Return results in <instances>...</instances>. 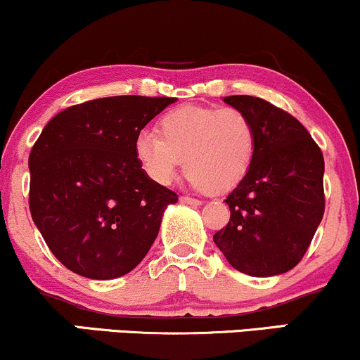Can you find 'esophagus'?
<instances>
[{
    "instance_id": "obj_1",
    "label": "esophagus",
    "mask_w": 360,
    "mask_h": 360,
    "mask_svg": "<svg viewBox=\"0 0 360 360\" xmlns=\"http://www.w3.org/2000/svg\"><path fill=\"white\" fill-rule=\"evenodd\" d=\"M180 202L185 203V205H195V207L202 205L200 200H197V198H192V197H180Z\"/></svg>"
}]
</instances>
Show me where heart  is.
<instances>
[{
	"label": "heart",
	"mask_w": 360,
	"mask_h": 360,
	"mask_svg": "<svg viewBox=\"0 0 360 360\" xmlns=\"http://www.w3.org/2000/svg\"><path fill=\"white\" fill-rule=\"evenodd\" d=\"M158 134L141 131L133 150L145 175L162 187L173 184L184 160L193 187L225 193L254 162L255 127L233 106H179L160 118Z\"/></svg>",
	"instance_id": "obj_1"
}]
</instances>
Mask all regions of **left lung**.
Instances as JSON below:
<instances>
[{
    "instance_id": "left-lung-1",
    "label": "left lung",
    "mask_w": 360,
    "mask_h": 360,
    "mask_svg": "<svg viewBox=\"0 0 360 360\" xmlns=\"http://www.w3.org/2000/svg\"><path fill=\"white\" fill-rule=\"evenodd\" d=\"M242 110L257 133L254 162L227 195V227L215 245L238 272L272 277L294 269L323 217V157L302 123L269 101L225 96Z\"/></svg>"
}]
</instances>
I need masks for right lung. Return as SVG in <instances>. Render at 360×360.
<instances>
[{
    "instance_id": "right-lung-1",
    "label": "right lung",
    "mask_w": 360,
    "mask_h": 360,
    "mask_svg": "<svg viewBox=\"0 0 360 360\" xmlns=\"http://www.w3.org/2000/svg\"><path fill=\"white\" fill-rule=\"evenodd\" d=\"M176 98L108 96L70 106L48 122L30 153V212L66 269L110 281L148 254L163 212L179 195L136 162L141 128Z\"/></svg>"
}]
</instances>
